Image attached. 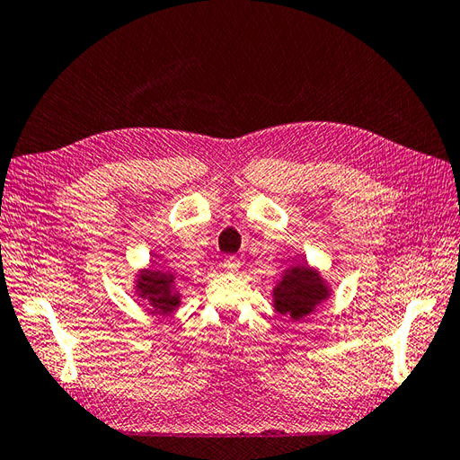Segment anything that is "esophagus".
Segmentation results:
<instances>
[{"label":"esophagus","mask_w":460,"mask_h":460,"mask_svg":"<svg viewBox=\"0 0 460 460\" xmlns=\"http://www.w3.org/2000/svg\"><path fill=\"white\" fill-rule=\"evenodd\" d=\"M223 266H226V270H229V272H237L241 269V261L237 259V256H227V259L223 261Z\"/></svg>","instance_id":"esophagus-1"}]
</instances>
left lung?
<instances>
[{
  "label": "left lung",
  "mask_w": 460,
  "mask_h": 460,
  "mask_svg": "<svg viewBox=\"0 0 460 460\" xmlns=\"http://www.w3.org/2000/svg\"><path fill=\"white\" fill-rule=\"evenodd\" d=\"M327 290L315 270L296 266L288 270L282 282L274 288L276 312L292 319H302L323 300Z\"/></svg>",
  "instance_id": "8db88e82"
}]
</instances>
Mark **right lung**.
Here are the masks:
<instances>
[{
	"instance_id": "add662e5",
	"label": "right lung",
	"mask_w": 460,
	"mask_h": 460,
	"mask_svg": "<svg viewBox=\"0 0 460 460\" xmlns=\"http://www.w3.org/2000/svg\"><path fill=\"white\" fill-rule=\"evenodd\" d=\"M174 274L160 270H145L138 282L141 297H146L156 307V314H170L178 305V296L174 294Z\"/></svg>"
}]
</instances>
